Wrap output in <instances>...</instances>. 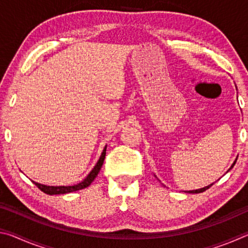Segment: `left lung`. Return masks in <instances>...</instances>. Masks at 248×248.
I'll use <instances>...</instances> for the list:
<instances>
[{"label": "left lung", "instance_id": "1", "mask_svg": "<svg viewBox=\"0 0 248 248\" xmlns=\"http://www.w3.org/2000/svg\"><path fill=\"white\" fill-rule=\"evenodd\" d=\"M236 159H237V158H236ZM236 159H235L234 163H233V164H232V166H231V169H232V167L235 165V163H236ZM231 169H230V170H231ZM212 185H213V184L209 185V186H205V187H203V188H200V189H196V190H189V191H186V192H190V194H199V192H203V191H205V190H207V189H209V188L211 187Z\"/></svg>", "mask_w": 248, "mask_h": 248}]
</instances>
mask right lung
I'll return each instance as SVG.
<instances>
[{
  "label": "right lung",
  "instance_id": "obj_1",
  "mask_svg": "<svg viewBox=\"0 0 248 248\" xmlns=\"http://www.w3.org/2000/svg\"><path fill=\"white\" fill-rule=\"evenodd\" d=\"M106 148H107V145L104 148L103 153H102V155H100L98 162L96 163V165L94 166V169L91 170V173L87 175L85 179H84L83 182H81V183H78L77 185H73V186H47V185H43V184H39V183H36V182H32V183L35 184L41 191H44L45 194H47V195L69 194V192L78 191V190L83 189V188L89 187L90 185L92 184V182H93V180L96 178V176L98 175L100 169H102L105 156H106Z\"/></svg>",
  "mask_w": 248,
  "mask_h": 248
}]
</instances>
